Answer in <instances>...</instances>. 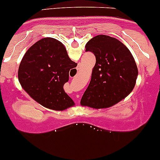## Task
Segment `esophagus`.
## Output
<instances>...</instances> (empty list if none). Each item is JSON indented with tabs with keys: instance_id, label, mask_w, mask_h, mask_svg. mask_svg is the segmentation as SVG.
I'll list each match as a JSON object with an SVG mask.
<instances>
[{
	"instance_id": "1",
	"label": "esophagus",
	"mask_w": 160,
	"mask_h": 160,
	"mask_svg": "<svg viewBox=\"0 0 160 160\" xmlns=\"http://www.w3.org/2000/svg\"><path fill=\"white\" fill-rule=\"evenodd\" d=\"M77 69H79V67H78V68H77Z\"/></svg>"
}]
</instances>
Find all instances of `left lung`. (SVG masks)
Returning <instances> with one entry per match:
<instances>
[{
  "mask_svg": "<svg viewBox=\"0 0 160 160\" xmlns=\"http://www.w3.org/2000/svg\"><path fill=\"white\" fill-rule=\"evenodd\" d=\"M86 52L96 58L89 85L80 104L100 108L112 106L134 89L137 65L129 49L114 37L98 35L86 44Z\"/></svg>",
  "mask_w": 160,
  "mask_h": 160,
  "instance_id": "1",
  "label": "left lung"
}]
</instances>
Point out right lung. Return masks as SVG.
I'll return each mask as SVG.
<instances>
[{"label":"right lung","mask_w":160,"mask_h":160,"mask_svg":"<svg viewBox=\"0 0 160 160\" xmlns=\"http://www.w3.org/2000/svg\"><path fill=\"white\" fill-rule=\"evenodd\" d=\"M77 65L60 41L47 37L26 52L18 68V80L34 100L48 108L62 111L74 105L63 86L69 81V70Z\"/></svg>","instance_id":"1"}]
</instances>
